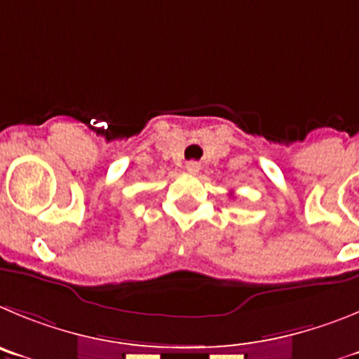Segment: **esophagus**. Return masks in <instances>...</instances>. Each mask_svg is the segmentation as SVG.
Segmentation results:
<instances>
[{
  "instance_id": "1",
  "label": "esophagus",
  "mask_w": 359,
  "mask_h": 359,
  "mask_svg": "<svg viewBox=\"0 0 359 359\" xmlns=\"http://www.w3.org/2000/svg\"><path fill=\"white\" fill-rule=\"evenodd\" d=\"M186 172L191 173V175L198 173L200 172V163H196V161H189V163L186 164Z\"/></svg>"
}]
</instances>
